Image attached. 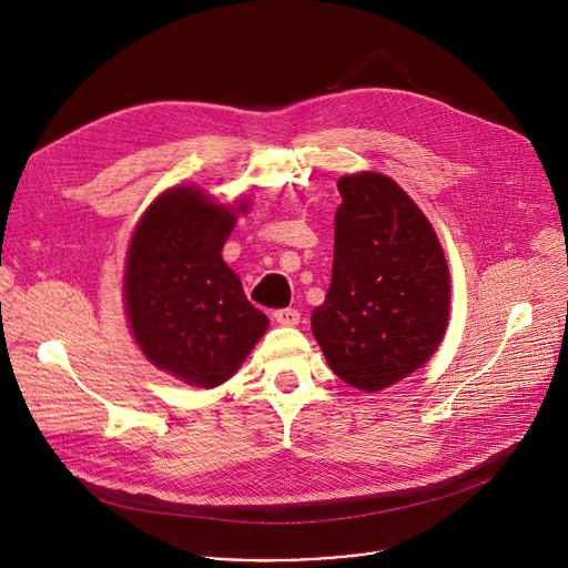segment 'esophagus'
<instances>
[{"instance_id": "esophagus-1", "label": "esophagus", "mask_w": 568, "mask_h": 568, "mask_svg": "<svg viewBox=\"0 0 568 568\" xmlns=\"http://www.w3.org/2000/svg\"><path fill=\"white\" fill-rule=\"evenodd\" d=\"M274 318L281 323V326H296L301 321V312L296 307H283L274 312Z\"/></svg>"}]
</instances>
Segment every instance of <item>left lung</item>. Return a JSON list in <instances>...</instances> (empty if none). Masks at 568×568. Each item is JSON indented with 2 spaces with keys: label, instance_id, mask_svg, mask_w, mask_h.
Returning <instances> with one entry per match:
<instances>
[{
  "label": "left lung",
  "instance_id": "obj_1",
  "mask_svg": "<svg viewBox=\"0 0 568 568\" xmlns=\"http://www.w3.org/2000/svg\"><path fill=\"white\" fill-rule=\"evenodd\" d=\"M337 189L333 281L312 312V333L333 373L371 393L440 346L449 270L429 220L393 180L359 173Z\"/></svg>",
  "mask_w": 568,
  "mask_h": 568
}]
</instances>
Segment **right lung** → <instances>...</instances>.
I'll list each match as a JSON object with an SVG mask.
<instances>
[{"label": "right lung", "instance_id": "1", "mask_svg": "<svg viewBox=\"0 0 568 568\" xmlns=\"http://www.w3.org/2000/svg\"><path fill=\"white\" fill-rule=\"evenodd\" d=\"M233 222L229 209L182 186L150 204L130 242L125 305L134 339L156 368L191 386L226 382L270 326L222 261Z\"/></svg>", "mask_w": 568, "mask_h": 568}]
</instances>
